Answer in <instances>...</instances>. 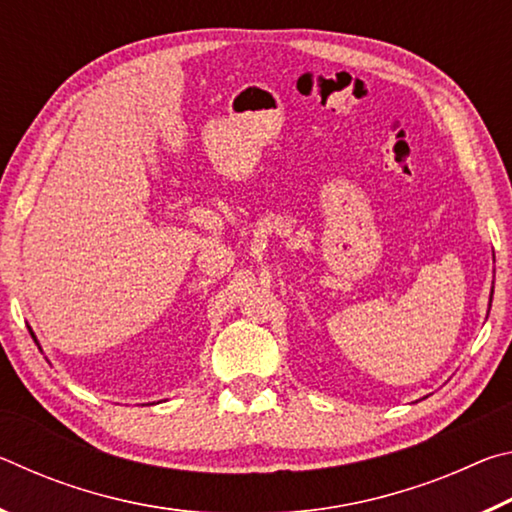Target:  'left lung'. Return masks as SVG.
Instances as JSON below:
<instances>
[{"label": "left lung", "mask_w": 512, "mask_h": 512, "mask_svg": "<svg viewBox=\"0 0 512 512\" xmlns=\"http://www.w3.org/2000/svg\"><path fill=\"white\" fill-rule=\"evenodd\" d=\"M490 305H492V291H490Z\"/></svg>", "instance_id": "8db88e82"}]
</instances>
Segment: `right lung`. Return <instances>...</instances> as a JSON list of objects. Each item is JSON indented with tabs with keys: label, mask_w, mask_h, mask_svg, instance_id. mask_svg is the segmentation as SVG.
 Segmentation results:
<instances>
[{
	"label": "right lung",
	"mask_w": 512,
	"mask_h": 512,
	"mask_svg": "<svg viewBox=\"0 0 512 512\" xmlns=\"http://www.w3.org/2000/svg\"><path fill=\"white\" fill-rule=\"evenodd\" d=\"M29 332H31V336H33V341H36V343H38V339H36V334H33V329H29ZM38 348H40V343H38Z\"/></svg>",
	"instance_id": "1"
}]
</instances>
